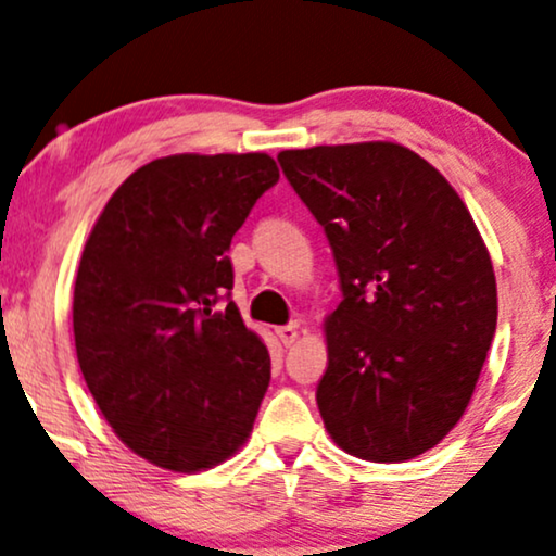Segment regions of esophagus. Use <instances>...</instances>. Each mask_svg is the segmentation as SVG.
I'll list each match as a JSON object with an SVG mask.
<instances>
[{
    "label": "esophagus",
    "mask_w": 556,
    "mask_h": 556,
    "mask_svg": "<svg viewBox=\"0 0 556 556\" xmlns=\"http://www.w3.org/2000/svg\"><path fill=\"white\" fill-rule=\"evenodd\" d=\"M277 336H279V341L285 343V346H292V343L298 341V323H290V326H279Z\"/></svg>",
    "instance_id": "1"
}]
</instances>
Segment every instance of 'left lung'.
<instances>
[{
	"label": "left lung",
	"instance_id": "obj_1",
	"mask_svg": "<svg viewBox=\"0 0 556 556\" xmlns=\"http://www.w3.org/2000/svg\"><path fill=\"white\" fill-rule=\"evenodd\" d=\"M277 161L326 230L341 279L315 392L323 424L359 459H413L465 416L488 359V245L454 187L405 146H315Z\"/></svg>",
	"mask_w": 556,
	"mask_h": 556
}]
</instances>
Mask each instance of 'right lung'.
Masks as SVG:
<instances>
[{
  "instance_id": "1",
  "label": "right lung",
  "mask_w": 556,
  "mask_h": 556,
  "mask_svg": "<svg viewBox=\"0 0 556 556\" xmlns=\"http://www.w3.org/2000/svg\"><path fill=\"white\" fill-rule=\"evenodd\" d=\"M277 179L266 153L156 159L115 189L84 245L81 375L112 431L156 467H215L254 428L271 359L230 300L228 249Z\"/></svg>"
}]
</instances>
